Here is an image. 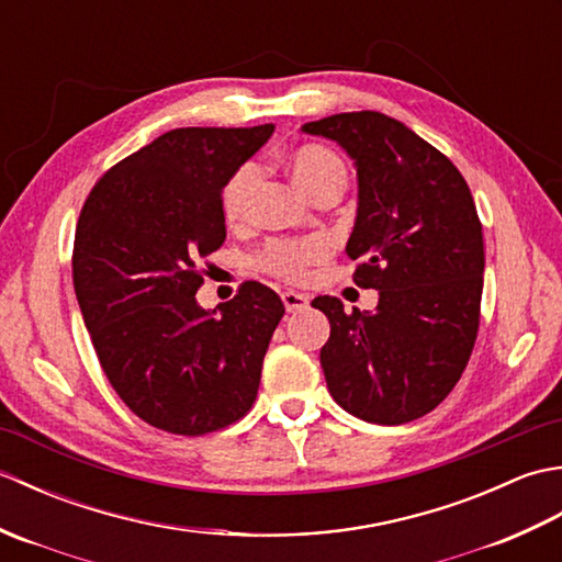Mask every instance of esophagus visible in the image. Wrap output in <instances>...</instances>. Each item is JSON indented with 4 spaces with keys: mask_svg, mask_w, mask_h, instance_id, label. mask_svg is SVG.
<instances>
[{
    "mask_svg": "<svg viewBox=\"0 0 562 562\" xmlns=\"http://www.w3.org/2000/svg\"><path fill=\"white\" fill-rule=\"evenodd\" d=\"M282 304H284V308H288V314H296L308 306V296L300 294V292H284Z\"/></svg>",
    "mask_w": 562,
    "mask_h": 562,
    "instance_id": "34e87169",
    "label": "esophagus"
}]
</instances>
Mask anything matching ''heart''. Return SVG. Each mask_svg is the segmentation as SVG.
<instances>
[{"mask_svg": "<svg viewBox=\"0 0 562 562\" xmlns=\"http://www.w3.org/2000/svg\"><path fill=\"white\" fill-rule=\"evenodd\" d=\"M288 169L308 198H316L324 190L336 188L342 193L348 183V169L336 151L324 145H302L288 154ZM258 186V166L241 164L238 169L226 178L222 188L220 205L222 217L229 226H238L248 220L250 198ZM328 256V246L321 238H280L270 241L258 254V266L274 274V278L300 282L306 278V270L314 262Z\"/></svg>", "mask_w": 562, "mask_h": 562, "instance_id": "obj_1", "label": "heart"}]
</instances>
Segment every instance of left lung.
Listing matches in <instances>:
<instances>
[{"instance_id":"1","label":"left lung","mask_w":562,"mask_h":562,"mask_svg":"<svg viewBox=\"0 0 562 562\" xmlns=\"http://www.w3.org/2000/svg\"><path fill=\"white\" fill-rule=\"evenodd\" d=\"M350 154L360 183L345 246L374 314L316 296L330 321L321 348L330 396L367 423L403 425L435 411L473 352L483 294V224L457 166L411 127L376 111L306 123Z\"/></svg>"}]
</instances>
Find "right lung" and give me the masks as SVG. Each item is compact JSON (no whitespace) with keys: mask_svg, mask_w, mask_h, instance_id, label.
Instances as JSON below:
<instances>
[{"mask_svg":"<svg viewBox=\"0 0 562 562\" xmlns=\"http://www.w3.org/2000/svg\"><path fill=\"white\" fill-rule=\"evenodd\" d=\"M272 130H171L105 171L81 207L71 278L83 324L117 396L164 432H217L258 396L282 300L244 282L205 312L195 292L200 260L226 238V178Z\"/></svg>","mask_w":562,"mask_h":562,"instance_id":"add662e5","label":"right lung"}]
</instances>
